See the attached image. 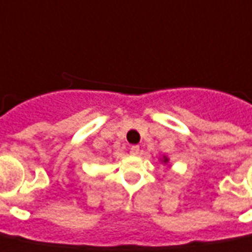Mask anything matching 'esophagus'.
<instances>
[{
	"instance_id": "34e87169",
	"label": "esophagus",
	"mask_w": 252,
	"mask_h": 252,
	"mask_svg": "<svg viewBox=\"0 0 252 252\" xmlns=\"http://www.w3.org/2000/svg\"><path fill=\"white\" fill-rule=\"evenodd\" d=\"M129 151H131L132 156H138V154H139V146H132L131 149H129Z\"/></svg>"
}]
</instances>
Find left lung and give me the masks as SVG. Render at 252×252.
I'll return each mask as SVG.
<instances>
[{"instance_id": "obj_1", "label": "left lung", "mask_w": 252, "mask_h": 252, "mask_svg": "<svg viewBox=\"0 0 252 252\" xmlns=\"http://www.w3.org/2000/svg\"><path fill=\"white\" fill-rule=\"evenodd\" d=\"M159 161H161V163H163V165H169V158L166 156L161 157V158H159Z\"/></svg>"}]
</instances>
